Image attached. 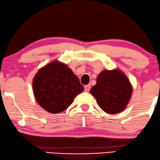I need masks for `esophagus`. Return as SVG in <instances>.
I'll use <instances>...</instances> for the list:
<instances>
[{
  "label": "esophagus",
  "instance_id": "esophagus-1",
  "mask_svg": "<svg viewBox=\"0 0 160 160\" xmlns=\"http://www.w3.org/2000/svg\"><path fill=\"white\" fill-rule=\"evenodd\" d=\"M91 89V85H87L85 86V91L86 92H88Z\"/></svg>",
  "mask_w": 160,
  "mask_h": 160
}]
</instances>
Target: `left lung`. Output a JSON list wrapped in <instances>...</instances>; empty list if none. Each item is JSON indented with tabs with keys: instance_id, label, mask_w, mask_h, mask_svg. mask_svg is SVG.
Instances as JSON below:
<instances>
[{
	"instance_id": "obj_1",
	"label": "left lung",
	"mask_w": 160,
	"mask_h": 160,
	"mask_svg": "<svg viewBox=\"0 0 160 160\" xmlns=\"http://www.w3.org/2000/svg\"><path fill=\"white\" fill-rule=\"evenodd\" d=\"M90 92L103 112L114 114L127 107L132 94V86L121 69H104L98 75L96 84Z\"/></svg>"
}]
</instances>
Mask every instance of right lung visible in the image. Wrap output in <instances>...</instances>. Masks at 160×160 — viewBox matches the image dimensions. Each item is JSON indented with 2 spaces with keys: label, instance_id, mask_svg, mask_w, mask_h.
Listing matches in <instances>:
<instances>
[{
  "label": "right lung",
  "instance_id": "add662e5",
  "mask_svg": "<svg viewBox=\"0 0 160 160\" xmlns=\"http://www.w3.org/2000/svg\"><path fill=\"white\" fill-rule=\"evenodd\" d=\"M84 87L66 64L57 59L38 69L32 80L36 102L46 112L58 114L67 109Z\"/></svg>",
  "mask_w": 160,
  "mask_h": 160
}]
</instances>
